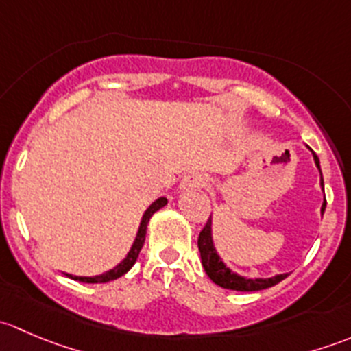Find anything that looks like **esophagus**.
Masks as SVG:
<instances>
[{"instance_id":"1","label":"esophagus","mask_w":351,"mask_h":351,"mask_svg":"<svg viewBox=\"0 0 351 351\" xmlns=\"http://www.w3.org/2000/svg\"><path fill=\"white\" fill-rule=\"evenodd\" d=\"M207 185V178L202 173H189L185 178L180 182V190L182 192H190V190L204 189Z\"/></svg>"}]
</instances>
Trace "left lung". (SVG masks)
Instances as JSON below:
<instances>
[{
    "label": "left lung",
    "instance_id": "obj_1",
    "mask_svg": "<svg viewBox=\"0 0 351 351\" xmlns=\"http://www.w3.org/2000/svg\"><path fill=\"white\" fill-rule=\"evenodd\" d=\"M307 149L313 153L314 162H316L321 175L319 185L321 189H324L319 158H317L316 153H314L309 146H307ZM324 208H326V198H324L323 205H321V217H323L324 214ZM198 251H200L202 267H204L205 274L208 275V278H210L215 285L222 287V289L238 290V292H256V290H263V289H268V287L277 285L278 282H282L284 278L289 277V274H278L275 275V277H268V278H250L232 271L231 268L224 263V260L219 256L217 250H215L214 236H212V215L207 221V224H205V228L202 229L200 236H198Z\"/></svg>",
    "mask_w": 351,
    "mask_h": 351
}]
</instances>
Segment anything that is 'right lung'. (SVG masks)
Listing matches in <instances>:
<instances>
[{
  "mask_svg": "<svg viewBox=\"0 0 351 351\" xmlns=\"http://www.w3.org/2000/svg\"><path fill=\"white\" fill-rule=\"evenodd\" d=\"M166 204H168V198L159 197L158 200H154L153 204H151L149 207L146 208V212L143 214V219H141V224H139V229H137L136 239H134L132 246H130V250H129V253L125 254V258H123V260L120 261L117 267H113L112 270L105 271V274H101V275H95V277H80V275L64 274L66 277L73 278V280H76V282H83V284H105V282L115 280V278H120L122 275H125L127 271H129L130 268L134 267V263L137 261V258H139L141 250H143V246H144V239H146L147 224H149L151 217H153V215L159 210V208L165 207Z\"/></svg>",
  "mask_w": 351,
  "mask_h": 351,
  "instance_id": "obj_1",
  "label": "right lung"
}]
</instances>
